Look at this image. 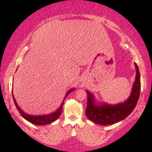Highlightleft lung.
Wrapping results in <instances>:
<instances>
[{
  "label": "left lung",
  "instance_id": "8db88e82",
  "mask_svg": "<svg viewBox=\"0 0 152 152\" xmlns=\"http://www.w3.org/2000/svg\"><path fill=\"white\" fill-rule=\"evenodd\" d=\"M134 65L136 68L135 81L129 98L126 102L114 105L105 103L97 105L93 94L86 91L88 99L85 113L88 119L103 126L111 125L124 120L134 111L139 100L141 91L140 73L137 64H134Z\"/></svg>",
  "mask_w": 152,
  "mask_h": 152
}]
</instances>
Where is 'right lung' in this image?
<instances>
[{
	"label": "right lung",
	"mask_w": 152,
	"mask_h": 152,
	"mask_svg": "<svg viewBox=\"0 0 152 152\" xmlns=\"http://www.w3.org/2000/svg\"><path fill=\"white\" fill-rule=\"evenodd\" d=\"M74 90V88H71V89L69 90V91L66 93L65 98H64V100H65L66 97ZM13 101H14L15 107H16V109H18V112L20 113V115H21L22 117L25 118L26 120H27L28 121L31 122V123L33 124L39 125V126L49 124L52 123V122L55 121L59 117V116H60L61 114L62 107H63V105H64V102H63L62 104L61 105L60 107H59L56 111H54L53 113H51V114H47V115H42V116H32V115L26 114V113H24L23 111L20 109V107H19L18 104H17L16 102H15L14 96H13Z\"/></svg>",
	"instance_id": "obj_1"
}]
</instances>
